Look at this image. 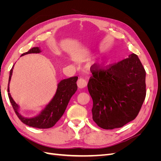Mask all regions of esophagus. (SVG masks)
<instances>
[{
    "label": "esophagus",
    "mask_w": 161,
    "mask_h": 161,
    "mask_svg": "<svg viewBox=\"0 0 161 161\" xmlns=\"http://www.w3.org/2000/svg\"><path fill=\"white\" fill-rule=\"evenodd\" d=\"M86 84H87L86 80L84 79L83 78H80V79L77 81V85L80 89L85 88V87H86Z\"/></svg>",
    "instance_id": "obj_1"
}]
</instances>
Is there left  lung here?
<instances>
[{"label": "left lung", "instance_id": "8db88e82", "mask_svg": "<svg viewBox=\"0 0 161 161\" xmlns=\"http://www.w3.org/2000/svg\"><path fill=\"white\" fill-rule=\"evenodd\" d=\"M87 85L92 97V119L100 128H121L138 115L146 97V71L138 56L110 65L91 67Z\"/></svg>", "mask_w": 161, "mask_h": 161}]
</instances>
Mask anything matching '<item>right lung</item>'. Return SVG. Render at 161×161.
Here are the masks:
<instances>
[{"instance_id": "add662e5", "label": "right lung", "mask_w": 161, "mask_h": 161, "mask_svg": "<svg viewBox=\"0 0 161 161\" xmlns=\"http://www.w3.org/2000/svg\"><path fill=\"white\" fill-rule=\"evenodd\" d=\"M41 52L42 50L40 47H34L28 52L23 53L21 56L28 54V53H38ZM13 67L14 65L10 70V74H9L8 95L13 109L18 118L23 124L31 126V127L40 129L53 127L64 114L70 98L75 93L78 89L76 83L78 77L73 76L69 79L62 80L58 84L57 90L54 96L53 97L50 103L46 106V108L37 116L33 117V118H25L19 113V106L14 102L9 92H10L9 91V83H10L13 75Z\"/></svg>"}]
</instances>
